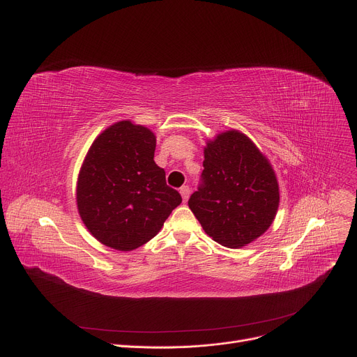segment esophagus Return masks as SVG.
I'll return each mask as SVG.
<instances>
[{
    "label": "esophagus",
    "mask_w": 357,
    "mask_h": 357,
    "mask_svg": "<svg viewBox=\"0 0 357 357\" xmlns=\"http://www.w3.org/2000/svg\"><path fill=\"white\" fill-rule=\"evenodd\" d=\"M181 195H182V199H183V202H188V199H189V195H190V188L188 186V185H185V186H182L181 188Z\"/></svg>",
    "instance_id": "1"
}]
</instances>
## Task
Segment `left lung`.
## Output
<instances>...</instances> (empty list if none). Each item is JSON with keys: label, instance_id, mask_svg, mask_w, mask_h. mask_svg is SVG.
Wrapping results in <instances>:
<instances>
[{"label": "left lung", "instance_id": "1", "mask_svg": "<svg viewBox=\"0 0 357 357\" xmlns=\"http://www.w3.org/2000/svg\"><path fill=\"white\" fill-rule=\"evenodd\" d=\"M200 176L188 205L215 241L238 248L271 226L280 205L277 176L247 135L230 130L208 141Z\"/></svg>", "mask_w": 357, "mask_h": 357}]
</instances>
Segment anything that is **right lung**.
<instances>
[{
  "label": "right lung",
  "mask_w": 357,
  "mask_h": 357,
  "mask_svg": "<svg viewBox=\"0 0 357 357\" xmlns=\"http://www.w3.org/2000/svg\"><path fill=\"white\" fill-rule=\"evenodd\" d=\"M151 130L119 121L91 144L77 178L76 202L87 230L105 245L131 251L155 237L181 205L154 161Z\"/></svg>",
  "instance_id": "obj_1"
}]
</instances>
